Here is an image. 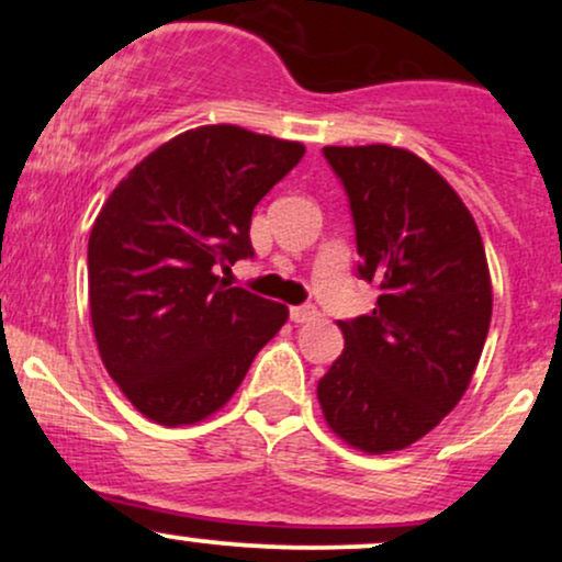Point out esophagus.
Segmentation results:
<instances>
[{"mask_svg":"<svg viewBox=\"0 0 562 562\" xmlns=\"http://www.w3.org/2000/svg\"><path fill=\"white\" fill-rule=\"evenodd\" d=\"M290 319H293L295 325L312 322V319H317V308H314V306H293V308H290Z\"/></svg>","mask_w":562,"mask_h":562,"instance_id":"34e87169","label":"esophagus"}]
</instances>
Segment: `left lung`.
I'll return each instance as SVG.
<instances>
[{"mask_svg":"<svg viewBox=\"0 0 562 562\" xmlns=\"http://www.w3.org/2000/svg\"><path fill=\"white\" fill-rule=\"evenodd\" d=\"M357 227L372 314L338 322L346 348L319 380L325 423L348 447L389 454L460 404L492 322L481 232L447 179L391 145L325 147Z\"/></svg>","mask_w":562,"mask_h":562,"instance_id":"8db88e82","label":"left lung"}]
</instances>
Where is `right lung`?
I'll return each mask as SVG.
<instances>
[{
	"label": "right lung",
	"instance_id": "right-lung-1",
	"mask_svg": "<svg viewBox=\"0 0 562 562\" xmlns=\"http://www.w3.org/2000/svg\"><path fill=\"white\" fill-rule=\"evenodd\" d=\"M301 142L198 126L142 158L89 235V314L102 364L147 420L211 417L240 389L288 306L218 272L254 256L256 203L303 158Z\"/></svg>",
	"mask_w": 562,
	"mask_h": 562
}]
</instances>
